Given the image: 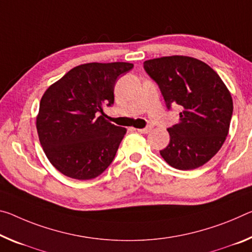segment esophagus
I'll use <instances>...</instances> for the list:
<instances>
[{"label": "esophagus", "instance_id": "34e87169", "mask_svg": "<svg viewBox=\"0 0 252 252\" xmlns=\"http://www.w3.org/2000/svg\"><path fill=\"white\" fill-rule=\"evenodd\" d=\"M137 130H138V132H140V133H148L153 130V126H147L146 127H143V129H137Z\"/></svg>", "mask_w": 252, "mask_h": 252}]
</instances>
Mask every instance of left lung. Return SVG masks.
Wrapping results in <instances>:
<instances>
[{
  "label": "left lung",
  "instance_id": "left-lung-1",
  "mask_svg": "<svg viewBox=\"0 0 252 252\" xmlns=\"http://www.w3.org/2000/svg\"><path fill=\"white\" fill-rule=\"evenodd\" d=\"M143 68L158 84L167 109H181L179 122L167 129L170 141L161 157L181 170L203 166L229 133L233 102L225 84L207 63L187 56L150 59Z\"/></svg>",
  "mask_w": 252,
  "mask_h": 252
}]
</instances>
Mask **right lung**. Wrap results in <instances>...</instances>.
Here are the masks:
<instances>
[{"label": "right lung", "instance_id": "add662e5", "mask_svg": "<svg viewBox=\"0 0 252 252\" xmlns=\"http://www.w3.org/2000/svg\"><path fill=\"white\" fill-rule=\"evenodd\" d=\"M130 63L79 65L48 87L37 117L39 140L47 158L67 177L86 181L111 165L126 132L103 118V106L114 103L120 75Z\"/></svg>", "mask_w": 252, "mask_h": 252}]
</instances>
